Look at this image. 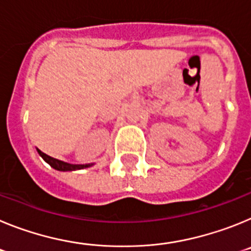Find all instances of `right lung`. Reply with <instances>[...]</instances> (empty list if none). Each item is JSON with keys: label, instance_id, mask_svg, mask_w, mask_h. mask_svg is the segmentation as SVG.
<instances>
[{"label": "right lung", "instance_id": "right-lung-1", "mask_svg": "<svg viewBox=\"0 0 251 251\" xmlns=\"http://www.w3.org/2000/svg\"><path fill=\"white\" fill-rule=\"evenodd\" d=\"M37 152H39L40 156L43 157L44 161L48 162L51 167L55 168V170L57 171H75V170H81V168H86V167H89V166H92V165H70V163H66V162L59 161V159L56 158H52V157L48 156V154H45V153L41 152L40 150H37Z\"/></svg>", "mask_w": 251, "mask_h": 251}]
</instances>
